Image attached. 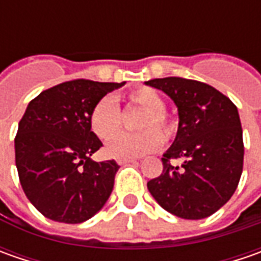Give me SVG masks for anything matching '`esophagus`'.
Here are the masks:
<instances>
[{"label": "esophagus", "instance_id": "obj_1", "mask_svg": "<svg viewBox=\"0 0 261 261\" xmlns=\"http://www.w3.org/2000/svg\"><path fill=\"white\" fill-rule=\"evenodd\" d=\"M117 163L120 166H129V164H136L138 161L136 160H117Z\"/></svg>", "mask_w": 261, "mask_h": 261}]
</instances>
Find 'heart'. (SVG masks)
Here are the masks:
<instances>
[{
	"label": "heart",
	"mask_w": 261,
	"mask_h": 261,
	"mask_svg": "<svg viewBox=\"0 0 261 261\" xmlns=\"http://www.w3.org/2000/svg\"><path fill=\"white\" fill-rule=\"evenodd\" d=\"M126 103L144 110L138 120L139 132L122 134L107 145L109 156L127 160L151 154L160 149L164 139H173L177 132V123L166 110V100L151 87H136L125 94ZM90 127L101 141H109L120 130L123 115L119 103L113 97L100 98L90 112Z\"/></svg>",
	"instance_id": "b5f03b06"
}]
</instances>
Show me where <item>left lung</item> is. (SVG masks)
<instances>
[{
  "label": "left lung",
  "mask_w": 261,
  "mask_h": 261,
  "mask_svg": "<svg viewBox=\"0 0 261 261\" xmlns=\"http://www.w3.org/2000/svg\"><path fill=\"white\" fill-rule=\"evenodd\" d=\"M171 97L178 130L163 155V173L148 181L158 205L183 219L215 214L234 195L243 173L244 144L237 106L205 83L180 76L145 83ZM171 159H183L180 166Z\"/></svg>",
  "instance_id": "left-lung-1"
}]
</instances>
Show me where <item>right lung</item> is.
<instances>
[{"instance_id": "add662e5", "label": "right lung", "mask_w": 261, "mask_h": 261, "mask_svg": "<svg viewBox=\"0 0 261 261\" xmlns=\"http://www.w3.org/2000/svg\"><path fill=\"white\" fill-rule=\"evenodd\" d=\"M125 83L72 80L35 97L18 123L15 166L27 199L46 218L81 224L113 190L119 164L90 156L103 144L90 127V112Z\"/></svg>"}]
</instances>
